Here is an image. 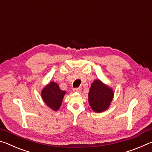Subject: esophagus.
<instances>
[{"instance_id":"34e87169","label":"esophagus","mask_w":152,"mask_h":152,"mask_svg":"<svg viewBox=\"0 0 152 152\" xmlns=\"http://www.w3.org/2000/svg\"><path fill=\"white\" fill-rule=\"evenodd\" d=\"M81 91V89L80 88H75V89H73V92L80 93Z\"/></svg>"}]
</instances>
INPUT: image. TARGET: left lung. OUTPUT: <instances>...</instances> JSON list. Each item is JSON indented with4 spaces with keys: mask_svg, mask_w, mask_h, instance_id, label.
<instances>
[{
    "mask_svg": "<svg viewBox=\"0 0 152 152\" xmlns=\"http://www.w3.org/2000/svg\"><path fill=\"white\" fill-rule=\"evenodd\" d=\"M113 98V89L99 79H96L91 83L88 93V102L95 113H100L106 110Z\"/></svg>",
    "mask_w": 152,
    "mask_h": 152,
    "instance_id": "8db88e82",
    "label": "left lung"
}]
</instances>
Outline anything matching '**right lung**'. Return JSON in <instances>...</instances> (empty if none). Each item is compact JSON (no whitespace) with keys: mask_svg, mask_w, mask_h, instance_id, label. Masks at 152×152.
Instances as JSON below:
<instances>
[{"mask_svg":"<svg viewBox=\"0 0 152 152\" xmlns=\"http://www.w3.org/2000/svg\"><path fill=\"white\" fill-rule=\"evenodd\" d=\"M66 91L61 90L56 82L50 81L42 89L41 96L46 105L54 111L61 107Z\"/></svg>","mask_w":152,"mask_h":152,"instance_id":"add662e5","label":"right lung"}]
</instances>
